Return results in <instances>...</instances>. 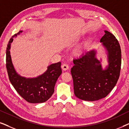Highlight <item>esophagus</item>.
<instances>
[{"label":"esophagus","mask_w":129,"mask_h":129,"mask_svg":"<svg viewBox=\"0 0 129 129\" xmlns=\"http://www.w3.org/2000/svg\"><path fill=\"white\" fill-rule=\"evenodd\" d=\"M61 69L64 71H66V70L69 69V66L67 64H63L61 65Z\"/></svg>","instance_id":"obj_1"}]
</instances>
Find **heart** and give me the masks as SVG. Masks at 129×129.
Here are the masks:
<instances>
[{
	"instance_id": "obj_1",
	"label": "heart",
	"mask_w": 129,
	"mask_h": 129,
	"mask_svg": "<svg viewBox=\"0 0 129 129\" xmlns=\"http://www.w3.org/2000/svg\"><path fill=\"white\" fill-rule=\"evenodd\" d=\"M83 47H79V48H77L75 51L76 54L77 55H80V54H82L83 53Z\"/></svg>"
}]
</instances>
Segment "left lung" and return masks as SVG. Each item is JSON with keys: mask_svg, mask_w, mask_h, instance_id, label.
Segmentation results:
<instances>
[{"mask_svg": "<svg viewBox=\"0 0 129 129\" xmlns=\"http://www.w3.org/2000/svg\"><path fill=\"white\" fill-rule=\"evenodd\" d=\"M100 42L107 51L109 64L102 68L94 50L86 53L79 59H74L71 69L74 93L85 101H95L106 97L112 90L119 78L121 69V49L112 33L105 30Z\"/></svg>", "mask_w": 129, "mask_h": 129, "instance_id": "1", "label": "left lung"}]
</instances>
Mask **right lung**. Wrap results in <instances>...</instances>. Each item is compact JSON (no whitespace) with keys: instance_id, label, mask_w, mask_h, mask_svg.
Instances as JSON below:
<instances>
[{"instance_id":"right-lung-1","label":"right lung","mask_w":129,"mask_h":129,"mask_svg":"<svg viewBox=\"0 0 129 129\" xmlns=\"http://www.w3.org/2000/svg\"><path fill=\"white\" fill-rule=\"evenodd\" d=\"M22 32L20 30L14 35L7 47L6 65L9 78L17 92L26 101L31 103H43L53 94L56 82L61 73V62L50 64L45 73L35 78H26L19 75L12 64L10 49L13 38Z\"/></svg>"}]
</instances>
